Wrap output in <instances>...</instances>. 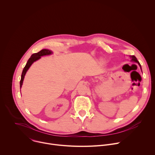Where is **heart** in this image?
<instances>
[{"label": "heart", "instance_id": "1", "mask_svg": "<svg viewBox=\"0 0 155 155\" xmlns=\"http://www.w3.org/2000/svg\"><path fill=\"white\" fill-rule=\"evenodd\" d=\"M101 61L102 62H105V60L104 59H101Z\"/></svg>", "mask_w": 155, "mask_h": 155}]
</instances>
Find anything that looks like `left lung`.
I'll return each mask as SVG.
<instances>
[{
  "mask_svg": "<svg viewBox=\"0 0 155 155\" xmlns=\"http://www.w3.org/2000/svg\"><path fill=\"white\" fill-rule=\"evenodd\" d=\"M130 58H131V61L132 62H136V63H137L138 64H139V65L140 66V69L142 70V68H141V65H140V64L139 63V62L137 61V58H136V56H130Z\"/></svg>",
  "mask_w": 155,
  "mask_h": 155,
  "instance_id": "obj_1",
  "label": "left lung"
}]
</instances>
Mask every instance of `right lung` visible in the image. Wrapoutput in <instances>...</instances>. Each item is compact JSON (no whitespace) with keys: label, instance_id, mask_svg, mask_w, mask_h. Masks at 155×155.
I'll use <instances>...</instances> for the list:
<instances>
[{"label":"right lung","instance_id":"1","mask_svg":"<svg viewBox=\"0 0 155 155\" xmlns=\"http://www.w3.org/2000/svg\"><path fill=\"white\" fill-rule=\"evenodd\" d=\"M53 54V51L50 50H48V49H43L41 50V51H40L38 53H34L31 55V58L28 59L25 67L23 69V72H22V74H21V80H20V89L22 87V85H23V80H24V78H25V76L27 72V71H28V69H29V68L31 66V65L36 61L38 60L39 59L41 58V56H47V55H50Z\"/></svg>","mask_w":155,"mask_h":155}]
</instances>
